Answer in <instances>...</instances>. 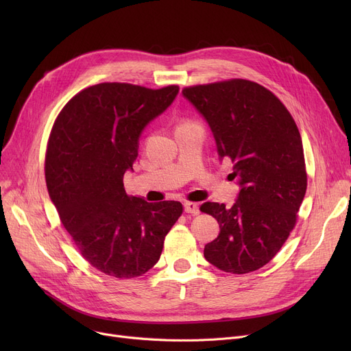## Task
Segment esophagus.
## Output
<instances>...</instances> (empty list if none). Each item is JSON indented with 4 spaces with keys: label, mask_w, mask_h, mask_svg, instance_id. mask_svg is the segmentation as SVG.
Wrapping results in <instances>:
<instances>
[{
    "label": "esophagus",
    "mask_w": 351,
    "mask_h": 351,
    "mask_svg": "<svg viewBox=\"0 0 351 351\" xmlns=\"http://www.w3.org/2000/svg\"><path fill=\"white\" fill-rule=\"evenodd\" d=\"M185 212L186 213H192V215H199V205L196 204V202H185Z\"/></svg>",
    "instance_id": "esophagus-1"
}]
</instances>
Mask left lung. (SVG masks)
<instances>
[{"label":"left lung","instance_id":"left-lung-1","mask_svg":"<svg viewBox=\"0 0 351 351\" xmlns=\"http://www.w3.org/2000/svg\"><path fill=\"white\" fill-rule=\"evenodd\" d=\"M208 121L220 159L233 163L241 192L236 204L205 202L220 233L205 246L217 269L245 274L267 265L296 226L307 189L302 136L273 92L249 80H228L182 89Z\"/></svg>","mask_w":351,"mask_h":351}]
</instances>
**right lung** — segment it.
I'll list each match as a JSON object with an SVG mask.
<instances>
[{"label":"right lung","instance_id":"obj_1","mask_svg":"<svg viewBox=\"0 0 351 351\" xmlns=\"http://www.w3.org/2000/svg\"><path fill=\"white\" fill-rule=\"evenodd\" d=\"M178 92V85H92L66 102L51 129L45 154L49 197L84 259L108 276L132 279L152 269L183 212L180 202L149 204L123 188L141 132Z\"/></svg>","mask_w":351,"mask_h":351}]
</instances>
